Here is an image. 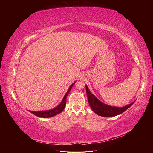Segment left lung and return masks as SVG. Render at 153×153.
Returning a JSON list of instances; mask_svg holds the SVG:
<instances>
[{"label":"left lung","mask_w":153,"mask_h":153,"mask_svg":"<svg viewBox=\"0 0 153 153\" xmlns=\"http://www.w3.org/2000/svg\"><path fill=\"white\" fill-rule=\"evenodd\" d=\"M86 93L88 99V102L89 106H91L93 111L97 114V115L103 117H113L123 112L127 109H128L135 102H133L131 104L124 106L123 107L112 106H110L100 101L97 97L91 93L88 87L85 85Z\"/></svg>","instance_id":"8db88e82"}]
</instances>
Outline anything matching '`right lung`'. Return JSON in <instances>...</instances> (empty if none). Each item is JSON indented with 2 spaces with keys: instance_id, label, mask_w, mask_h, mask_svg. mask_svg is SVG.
Here are the masks:
<instances>
[{
  "instance_id": "obj_1",
  "label": "right lung",
  "mask_w": 153,
  "mask_h": 153,
  "mask_svg": "<svg viewBox=\"0 0 153 153\" xmlns=\"http://www.w3.org/2000/svg\"><path fill=\"white\" fill-rule=\"evenodd\" d=\"M76 82H75L74 83L71 84V86L70 87V88L68 89L67 93L65 94V95L64 97L62 100L61 102L56 107H55V108H54L53 109H51V110H44V111L35 112V111H31V110H29V111L31 112L32 114H33L34 115L37 116L38 117H40V118H51V117H53L54 116L57 115L58 114L62 112L63 111V110L64 109L65 106H66L67 95H68V93H70L71 89L72 88V86L74 85L75 83H76Z\"/></svg>"
}]
</instances>
